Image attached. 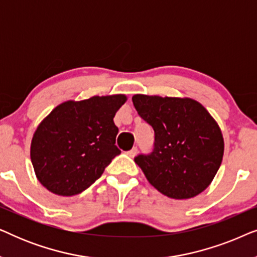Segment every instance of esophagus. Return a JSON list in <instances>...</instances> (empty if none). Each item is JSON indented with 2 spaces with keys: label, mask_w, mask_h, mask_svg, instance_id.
I'll return each mask as SVG.
<instances>
[{
  "label": "esophagus",
  "mask_w": 257,
  "mask_h": 257,
  "mask_svg": "<svg viewBox=\"0 0 257 257\" xmlns=\"http://www.w3.org/2000/svg\"><path fill=\"white\" fill-rule=\"evenodd\" d=\"M137 152H138V149H137V147H133V149L131 150V151H128V152H126V154H127L128 157H131V158H133L137 154Z\"/></svg>",
  "instance_id": "obj_1"
}]
</instances>
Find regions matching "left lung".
Instances as JSON below:
<instances>
[{
  "label": "left lung",
  "instance_id": "left-lung-1",
  "mask_svg": "<svg viewBox=\"0 0 257 257\" xmlns=\"http://www.w3.org/2000/svg\"><path fill=\"white\" fill-rule=\"evenodd\" d=\"M133 105L154 130V149L135 158L154 188L172 199L194 198L210 185L222 163V132L192 98L135 94Z\"/></svg>",
  "mask_w": 257,
  "mask_h": 257
}]
</instances>
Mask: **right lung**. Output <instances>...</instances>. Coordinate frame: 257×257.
Listing matches in <instances>:
<instances>
[{
  "label": "right lung",
  "mask_w": 257,
  "mask_h": 257,
  "mask_svg": "<svg viewBox=\"0 0 257 257\" xmlns=\"http://www.w3.org/2000/svg\"><path fill=\"white\" fill-rule=\"evenodd\" d=\"M127 97L93 96L56 106L37 126L30 158L38 181L57 195L90 187L120 151L113 118Z\"/></svg>",
  "instance_id": "obj_1"
}]
</instances>
